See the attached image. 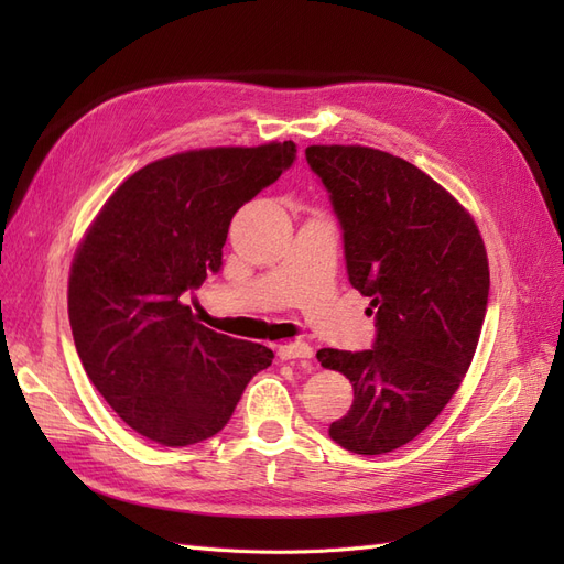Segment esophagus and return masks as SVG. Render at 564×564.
<instances>
[{
    "label": "esophagus",
    "mask_w": 564,
    "mask_h": 564,
    "mask_svg": "<svg viewBox=\"0 0 564 564\" xmlns=\"http://www.w3.org/2000/svg\"><path fill=\"white\" fill-rule=\"evenodd\" d=\"M278 355L282 357V360H311L313 348L305 344V340H292V344L280 346Z\"/></svg>",
    "instance_id": "obj_1"
}]
</instances>
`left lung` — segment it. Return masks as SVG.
<instances>
[{
	"label": "left lung",
	"instance_id": "8db88e82",
	"mask_svg": "<svg viewBox=\"0 0 564 564\" xmlns=\"http://www.w3.org/2000/svg\"><path fill=\"white\" fill-rule=\"evenodd\" d=\"M344 230L350 284L371 299V350H317L352 383L329 437L355 454H386L437 419L480 340L489 265L470 214L419 166L362 145H311ZM370 311V308H369Z\"/></svg>",
	"mask_w": 564,
	"mask_h": 564
}]
</instances>
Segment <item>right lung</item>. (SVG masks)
<instances>
[{"label":"right lung","instance_id":"add662e5","mask_svg":"<svg viewBox=\"0 0 564 564\" xmlns=\"http://www.w3.org/2000/svg\"><path fill=\"white\" fill-rule=\"evenodd\" d=\"M296 160V143L191 150L117 187L75 256L67 315L84 371L117 416L164 447L230 421L272 350L199 324L185 294L224 265L237 209Z\"/></svg>","mask_w":564,"mask_h":564}]
</instances>
